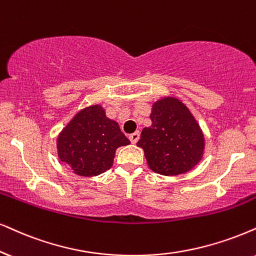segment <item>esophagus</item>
I'll return each mask as SVG.
<instances>
[{
    "label": "esophagus",
    "instance_id": "esophagus-1",
    "mask_svg": "<svg viewBox=\"0 0 256 256\" xmlns=\"http://www.w3.org/2000/svg\"><path fill=\"white\" fill-rule=\"evenodd\" d=\"M139 137H140V134H139V132L137 131V132H134V134H131L130 137H128V138H130L131 143L136 144L139 140Z\"/></svg>",
    "mask_w": 256,
    "mask_h": 256
}]
</instances>
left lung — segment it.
<instances>
[{
    "instance_id": "left-lung-1",
    "label": "left lung",
    "mask_w": 256,
    "mask_h": 256,
    "mask_svg": "<svg viewBox=\"0 0 256 256\" xmlns=\"http://www.w3.org/2000/svg\"><path fill=\"white\" fill-rule=\"evenodd\" d=\"M150 119L137 143L150 169L166 176L192 170L202 158L204 139L189 110L180 100L166 98L154 102Z\"/></svg>"
}]
</instances>
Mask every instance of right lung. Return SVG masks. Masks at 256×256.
<instances>
[{
	"instance_id": "1",
	"label": "right lung",
	"mask_w": 256,
	"mask_h": 256,
	"mask_svg": "<svg viewBox=\"0 0 256 256\" xmlns=\"http://www.w3.org/2000/svg\"><path fill=\"white\" fill-rule=\"evenodd\" d=\"M130 144L116 122L94 105L84 108L58 138V154L80 176H98L111 169L116 150Z\"/></svg>"
}]
</instances>
